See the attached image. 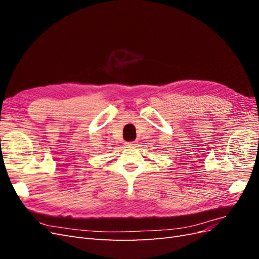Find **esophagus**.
Returning a JSON list of instances; mask_svg holds the SVG:
<instances>
[{
  "label": "esophagus",
  "instance_id": "esophagus-1",
  "mask_svg": "<svg viewBox=\"0 0 259 259\" xmlns=\"http://www.w3.org/2000/svg\"><path fill=\"white\" fill-rule=\"evenodd\" d=\"M127 145H130V146H135V145H136V142H131V143H127Z\"/></svg>",
  "mask_w": 259,
  "mask_h": 259
}]
</instances>
